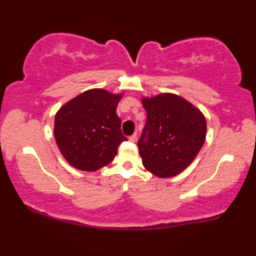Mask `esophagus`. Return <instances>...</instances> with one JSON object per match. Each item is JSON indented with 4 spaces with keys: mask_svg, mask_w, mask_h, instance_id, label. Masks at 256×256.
Returning <instances> with one entry per match:
<instances>
[{
    "mask_svg": "<svg viewBox=\"0 0 256 256\" xmlns=\"http://www.w3.org/2000/svg\"><path fill=\"white\" fill-rule=\"evenodd\" d=\"M128 140H130V141H131V142H136V133H134V134H132V136L128 138Z\"/></svg>",
    "mask_w": 256,
    "mask_h": 256,
    "instance_id": "1",
    "label": "esophagus"
}]
</instances>
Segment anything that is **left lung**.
<instances>
[{
    "label": "left lung",
    "instance_id": "obj_1",
    "mask_svg": "<svg viewBox=\"0 0 256 256\" xmlns=\"http://www.w3.org/2000/svg\"><path fill=\"white\" fill-rule=\"evenodd\" d=\"M146 122L138 141L146 170L158 177L178 175L201 150L206 122L192 104L172 94L144 98Z\"/></svg>",
    "mask_w": 256,
    "mask_h": 256
}]
</instances>
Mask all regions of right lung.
<instances>
[{"label":"right lung","mask_w":256,"mask_h":256,"mask_svg":"<svg viewBox=\"0 0 256 256\" xmlns=\"http://www.w3.org/2000/svg\"><path fill=\"white\" fill-rule=\"evenodd\" d=\"M120 97L104 89L86 90L56 112L55 140L71 166L96 172L112 162L118 146L128 140L116 114Z\"/></svg>","instance_id":"1"}]
</instances>
